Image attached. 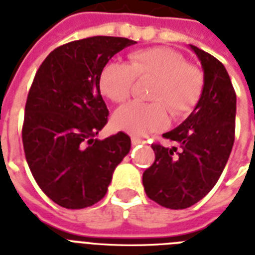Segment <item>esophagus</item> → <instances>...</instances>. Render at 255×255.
<instances>
[{"label":"esophagus","mask_w":255,"mask_h":255,"mask_svg":"<svg viewBox=\"0 0 255 255\" xmlns=\"http://www.w3.org/2000/svg\"><path fill=\"white\" fill-rule=\"evenodd\" d=\"M131 141H132V145L144 144V140H141V138H138V137H134V136H132V137H131Z\"/></svg>","instance_id":"esophagus-1"}]
</instances>
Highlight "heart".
I'll use <instances>...</instances> for the list:
<instances>
[{"label":"heart","mask_w":255,"mask_h":255,"mask_svg":"<svg viewBox=\"0 0 255 255\" xmlns=\"http://www.w3.org/2000/svg\"><path fill=\"white\" fill-rule=\"evenodd\" d=\"M134 80L152 81L149 103L133 101L115 111L113 126L134 136H145L166 127L167 111L185 117L202 98L204 77L187 64L185 56L165 47L138 49L128 55V63L109 61L99 73V90L114 103L131 95Z\"/></svg>","instance_id":"heart-1"}]
</instances>
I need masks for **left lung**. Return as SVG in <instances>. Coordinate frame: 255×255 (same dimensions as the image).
Masks as SVG:
<instances>
[{
  "label": "left lung",
  "mask_w": 255,
  "mask_h": 255,
  "mask_svg": "<svg viewBox=\"0 0 255 255\" xmlns=\"http://www.w3.org/2000/svg\"><path fill=\"white\" fill-rule=\"evenodd\" d=\"M204 70V89L190 117L162 134L178 144H152L156 160L142 173L149 199L170 210H183L203 199L224 170L235 142L236 92L223 64L191 45Z\"/></svg>",
  "instance_id": "left-lung-1"
}]
</instances>
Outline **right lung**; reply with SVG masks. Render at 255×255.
<instances>
[{
	"label": "right lung",
	"instance_id": "right-lung-1",
	"mask_svg": "<svg viewBox=\"0 0 255 255\" xmlns=\"http://www.w3.org/2000/svg\"><path fill=\"white\" fill-rule=\"evenodd\" d=\"M134 43L117 36L70 41L53 49L35 74L24 107V154L41 191L64 208L81 210L102 199L131 149L124 132L95 136L109 121L101 69Z\"/></svg>",
	"mask_w": 255,
	"mask_h": 255
}]
</instances>
